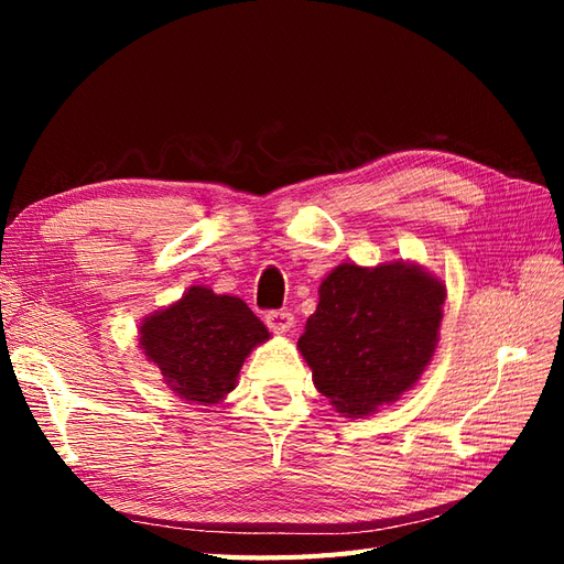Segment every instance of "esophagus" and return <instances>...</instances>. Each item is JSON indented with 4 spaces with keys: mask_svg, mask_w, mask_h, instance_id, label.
<instances>
[{
    "mask_svg": "<svg viewBox=\"0 0 564 564\" xmlns=\"http://www.w3.org/2000/svg\"><path fill=\"white\" fill-rule=\"evenodd\" d=\"M295 317L289 313V310H271V313L267 315V325L271 332L275 334H285L291 332Z\"/></svg>",
    "mask_w": 564,
    "mask_h": 564,
    "instance_id": "1",
    "label": "esophagus"
}]
</instances>
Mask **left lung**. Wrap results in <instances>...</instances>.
<instances>
[{"mask_svg": "<svg viewBox=\"0 0 564 564\" xmlns=\"http://www.w3.org/2000/svg\"><path fill=\"white\" fill-rule=\"evenodd\" d=\"M443 301L446 285L414 263H341L297 339L315 388L349 416L400 400L434 356Z\"/></svg>", "mask_w": 564, "mask_h": 564, "instance_id": "1", "label": "left lung"}]
</instances>
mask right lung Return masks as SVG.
<instances>
[{
	"label": "right lung",
	"mask_w": 564,
	"mask_h": 564,
	"mask_svg": "<svg viewBox=\"0 0 564 564\" xmlns=\"http://www.w3.org/2000/svg\"><path fill=\"white\" fill-rule=\"evenodd\" d=\"M269 329L235 295H215L194 285L182 301L150 315L140 327V346L158 364L166 386L178 398L215 404L235 390L245 358Z\"/></svg>",
	"instance_id": "1"
}]
</instances>
